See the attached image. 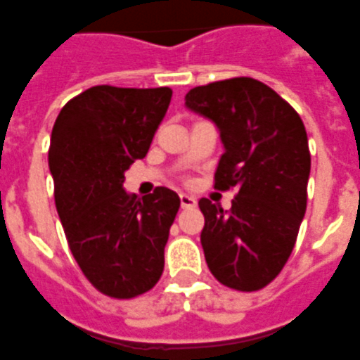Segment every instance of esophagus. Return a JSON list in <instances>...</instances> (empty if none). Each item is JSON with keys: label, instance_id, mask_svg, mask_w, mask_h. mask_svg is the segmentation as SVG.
<instances>
[{"label": "esophagus", "instance_id": "1", "mask_svg": "<svg viewBox=\"0 0 360 360\" xmlns=\"http://www.w3.org/2000/svg\"><path fill=\"white\" fill-rule=\"evenodd\" d=\"M181 207L183 210H188V207H194L196 205V198L194 196H191V194H181Z\"/></svg>", "mask_w": 360, "mask_h": 360}]
</instances>
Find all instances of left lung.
Here are the masks:
<instances>
[{"instance_id": "left-lung-1", "label": "left lung", "mask_w": 360, "mask_h": 360, "mask_svg": "<svg viewBox=\"0 0 360 360\" xmlns=\"http://www.w3.org/2000/svg\"><path fill=\"white\" fill-rule=\"evenodd\" d=\"M185 105L221 131L215 188L238 191L230 211L198 202L207 268L230 289H262L283 270L306 213L311 156L304 122L276 90L251 77L196 86Z\"/></svg>"}]
</instances>
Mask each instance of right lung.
Listing matches in <instances>:
<instances>
[{
  "mask_svg": "<svg viewBox=\"0 0 360 360\" xmlns=\"http://www.w3.org/2000/svg\"><path fill=\"white\" fill-rule=\"evenodd\" d=\"M172 89L100 84L62 107L49 168L68 245L84 278L111 298L150 290L164 271V247L181 200L166 186L137 198L124 172L143 158L168 111Z\"/></svg>",
  "mask_w": 360,
  "mask_h": 360,
  "instance_id": "right-lung-1",
  "label": "right lung"
}]
</instances>
